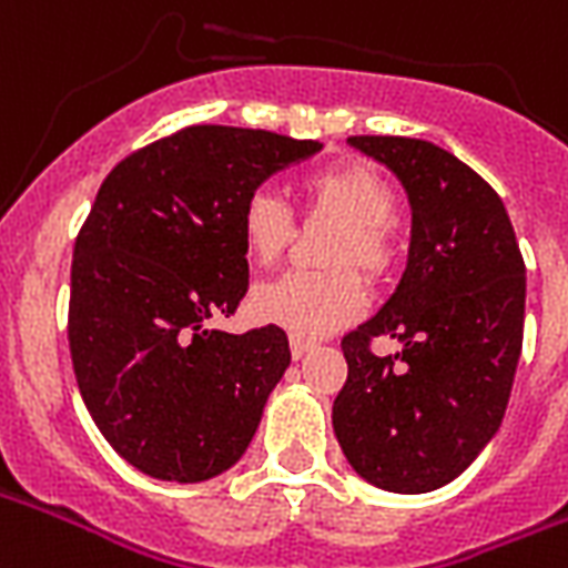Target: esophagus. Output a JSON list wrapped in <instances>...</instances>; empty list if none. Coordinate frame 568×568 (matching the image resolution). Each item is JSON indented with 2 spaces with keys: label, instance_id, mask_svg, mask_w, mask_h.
Here are the masks:
<instances>
[{
  "label": "esophagus",
  "instance_id": "obj_1",
  "mask_svg": "<svg viewBox=\"0 0 568 568\" xmlns=\"http://www.w3.org/2000/svg\"><path fill=\"white\" fill-rule=\"evenodd\" d=\"M288 345H292L294 361H301V357H306V354L313 352V342L301 339V336H292V342H288Z\"/></svg>",
  "mask_w": 568,
  "mask_h": 568
}]
</instances>
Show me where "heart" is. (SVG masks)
<instances>
[{"label": "heart", "instance_id": "obj_1", "mask_svg": "<svg viewBox=\"0 0 568 568\" xmlns=\"http://www.w3.org/2000/svg\"><path fill=\"white\" fill-rule=\"evenodd\" d=\"M306 214L313 220L336 223L327 237L322 262L333 271L324 274H283L262 283L250 297V310L258 322L283 327L292 336L315 339L352 324L363 313L366 292L363 274L384 276L396 262V241L389 220L396 216L399 199L381 172L366 163H339L303 179ZM241 244L255 265H274L297 235L292 207L271 187L246 193L241 214Z\"/></svg>", "mask_w": 568, "mask_h": 568}]
</instances>
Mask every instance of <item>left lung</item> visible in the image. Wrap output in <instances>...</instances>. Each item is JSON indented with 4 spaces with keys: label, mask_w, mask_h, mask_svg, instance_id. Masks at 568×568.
<instances>
[{
    "label": "left lung",
    "mask_w": 568,
    "mask_h": 568,
    "mask_svg": "<svg viewBox=\"0 0 568 568\" xmlns=\"http://www.w3.org/2000/svg\"><path fill=\"white\" fill-rule=\"evenodd\" d=\"M402 181L408 267L342 339L333 432L357 474L396 495L453 483L497 435L525 339V258L504 202L456 154L408 136H352ZM378 335L403 352L375 358Z\"/></svg>",
    "instance_id": "1"
}]
</instances>
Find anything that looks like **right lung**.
Returning <instances> with one entry per match:
<instances>
[{
    "label": "right lung",
    "mask_w": 568,
    "mask_h": 568,
    "mask_svg": "<svg viewBox=\"0 0 568 568\" xmlns=\"http://www.w3.org/2000/svg\"><path fill=\"white\" fill-rule=\"evenodd\" d=\"M322 142L193 124L112 169L73 244L68 342L94 426L154 479L202 483L253 440L292 363L274 324L241 336L250 267L237 214L250 190Z\"/></svg>",
    "instance_id": "add662e5"
}]
</instances>
